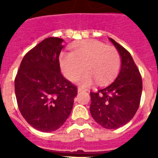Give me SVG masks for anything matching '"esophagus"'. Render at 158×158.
Instances as JSON below:
<instances>
[{"label":"esophagus","instance_id":"obj_1","mask_svg":"<svg viewBox=\"0 0 158 158\" xmlns=\"http://www.w3.org/2000/svg\"><path fill=\"white\" fill-rule=\"evenodd\" d=\"M82 90H83V89H81V88H80V87H78V89H77V91L78 92H81Z\"/></svg>","mask_w":158,"mask_h":158}]
</instances>
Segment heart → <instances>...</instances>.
<instances>
[{
  "mask_svg": "<svg viewBox=\"0 0 158 158\" xmlns=\"http://www.w3.org/2000/svg\"><path fill=\"white\" fill-rule=\"evenodd\" d=\"M59 61L62 73L70 81L77 79L85 69L87 73L78 81L83 86L90 85L94 79L100 85L107 83L120 67V56L116 49L94 40L81 42L72 53H62Z\"/></svg>",
  "mask_w": 158,
  "mask_h": 158,
  "instance_id": "heart-1",
  "label": "heart"
}]
</instances>
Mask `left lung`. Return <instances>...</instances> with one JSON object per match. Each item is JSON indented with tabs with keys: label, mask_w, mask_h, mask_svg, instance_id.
Wrapping results in <instances>:
<instances>
[{
	"label": "left lung",
	"mask_w": 158,
	"mask_h": 158,
	"mask_svg": "<svg viewBox=\"0 0 158 158\" xmlns=\"http://www.w3.org/2000/svg\"><path fill=\"white\" fill-rule=\"evenodd\" d=\"M110 40L122 58L120 72L109 85L90 92V112L100 126L113 130L127 123L139 109L142 80L129 51L111 38Z\"/></svg>",
	"instance_id": "1"
}]
</instances>
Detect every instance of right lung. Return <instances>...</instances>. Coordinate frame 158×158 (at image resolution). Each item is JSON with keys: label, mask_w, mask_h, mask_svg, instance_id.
<instances>
[{"label": "right lung", "mask_w": 158, "mask_h": 158, "mask_svg": "<svg viewBox=\"0 0 158 158\" xmlns=\"http://www.w3.org/2000/svg\"><path fill=\"white\" fill-rule=\"evenodd\" d=\"M60 38L45 39L25 54L15 78L22 116L32 127L51 132L62 127L72 111L77 87L61 73Z\"/></svg>", "instance_id": "1"}]
</instances>
